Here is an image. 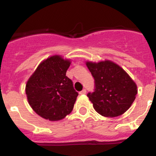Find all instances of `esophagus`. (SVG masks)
Masks as SVG:
<instances>
[{"label": "esophagus", "instance_id": "34e87169", "mask_svg": "<svg viewBox=\"0 0 156 156\" xmlns=\"http://www.w3.org/2000/svg\"><path fill=\"white\" fill-rule=\"evenodd\" d=\"M86 93H87V90H86V89H83V90H82V91H80V92H79V94H85Z\"/></svg>", "mask_w": 156, "mask_h": 156}]
</instances>
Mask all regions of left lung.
Listing matches in <instances>:
<instances>
[{
    "label": "left lung",
    "instance_id": "1",
    "mask_svg": "<svg viewBox=\"0 0 156 156\" xmlns=\"http://www.w3.org/2000/svg\"><path fill=\"white\" fill-rule=\"evenodd\" d=\"M94 80V92L87 97L102 116L114 117L130 108L137 94V87L123 69L110 61L87 62Z\"/></svg>",
    "mask_w": 156,
    "mask_h": 156
}]
</instances>
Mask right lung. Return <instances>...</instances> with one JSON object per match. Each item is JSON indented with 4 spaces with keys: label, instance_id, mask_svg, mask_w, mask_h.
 <instances>
[{
    "label": "right lung",
    "instance_id": "obj_1",
    "mask_svg": "<svg viewBox=\"0 0 156 156\" xmlns=\"http://www.w3.org/2000/svg\"><path fill=\"white\" fill-rule=\"evenodd\" d=\"M69 64V61L53 55L39 64L27 82L28 101L40 117L57 121L73 111L78 93L66 76Z\"/></svg>",
    "mask_w": 156,
    "mask_h": 156
}]
</instances>
